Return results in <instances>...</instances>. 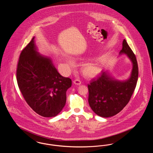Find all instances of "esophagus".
<instances>
[{"mask_svg":"<svg viewBox=\"0 0 153 153\" xmlns=\"http://www.w3.org/2000/svg\"><path fill=\"white\" fill-rule=\"evenodd\" d=\"M73 83L76 85H79L81 84V81H80L79 79H76V80L73 81Z\"/></svg>","mask_w":153,"mask_h":153,"instance_id":"1","label":"esophagus"}]
</instances>
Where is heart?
I'll list each match as a JSON object with an SVG mask.
<instances>
[{
	"mask_svg": "<svg viewBox=\"0 0 153 153\" xmlns=\"http://www.w3.org/2000/svg\"><path fill=\"white\" fill-rule=\"evenodd\" d=\"M77 61H82L84 59L80 57L75 58ZM68 64L71 66H74L73 61L69 59ZM102 69V62L100 59H97L94 61L88 62L84 64L81 67V73L83 76L88 79H93L97 77L101 73Z\"/></svg>",
	"mask_w": 153,
	"mask_h": 153,
	"instance_id": "heart-1",
	"label": "heart"
}]
</instances>
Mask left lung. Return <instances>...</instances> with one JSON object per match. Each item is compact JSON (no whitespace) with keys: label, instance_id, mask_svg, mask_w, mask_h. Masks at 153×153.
<instances>
[{"label":"left lung","instance_id":"8db88e82","mask_svg":"<svg viewBox=\"0 0 153 153\" xmlns=\"http://www.w3.org/2000/svg\"><path fill=\"white\" fill-rule=\"evenodd\" d=\"M120 55L126 54L132 63L130 77L119 81L102 71L101 76L88 85V102L96 114L103 117L114 116L128 104L136 87L138 77V66L135 55L124 39Z\"/></svg>","mask_w":153,"mask_h":153}]
</instances>
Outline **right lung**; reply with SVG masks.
Returning a JSON list of instances; mask_svg holds the SVG:
<instances>
[{
  "instance_id": "right-lung-1",
  "label": "right lung",
  "mask_w": 153,
  "mask_h": 153,
  "mask_svg": "<svg viewBox=\"0 0 153 153\" xmlns=\"http://www.w3.org/2000/svg\"><path fill=\"white\" fill-rule=\"evenodd\" d=\"M16 80L25 101L36 114L56 117L65 106L72 80L58 73L51 59L36 51L34 37L22 51Z\"/></svg>"
}]
</instances>
